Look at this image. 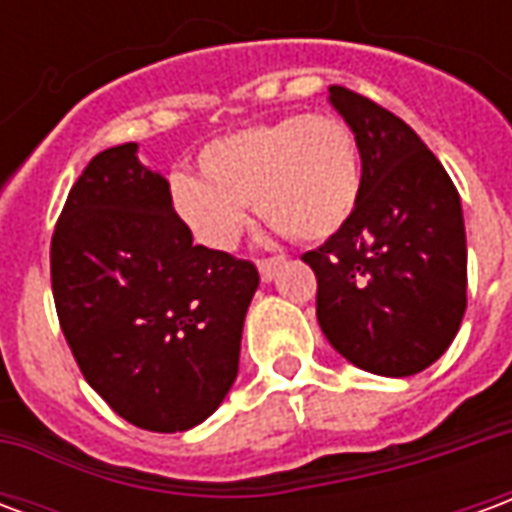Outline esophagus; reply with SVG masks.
<instances>
[{
  "label": "esophagus",
  "instance_id": "obj_1",
  "mask_svg": "<svg viewBox=\"0 0 512 512\" xmlns=\"http://www.w3.org/2000/svg\"><path fill=\"white\" fill-rule=\"evenodd\" d=\"M285 263V257H268V260H257V271H260V277L263 282H271L274 274H277V268Z\"/></svg>",
  "mask_w": 512,
  "mask_h": 512
}]
</instances>
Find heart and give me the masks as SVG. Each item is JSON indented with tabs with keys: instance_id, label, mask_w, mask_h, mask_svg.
<instances>
[{
	"instance_id": "obj_1",
	"label": "heart",
	"mask_w": 512,
	"mask_h": 512,
	"mask_svg": "<svg viewBox=\"0 0 512 512\" xmlns=\"http://www.w3.org/2000/svg\"><path fill=\"white\" fill-rule=\"evenodd\" d=\"M200 178L169 180V205L194 241L233 252L249 208L296 241H326L354 219L362 156L354 131L334 115H285L238 128L202 147Z\"/></svg>"
}]
</instances>
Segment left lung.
<instances>
[{"instance_id":"obj_1","label":"left lung","mask_w":512,"mask_h":512,"mask_svg":"<svg viewBox=\"0 0 512 512\" xmlns=\"http://www.w3.org/2000/svg\"><path fill=\"white\" fill-rule=\"evenodd\" d=\"M329 104L356 136L362 200L340 233L301 257L318 279V323L351 365L414 376L450 348L466 312L461 197L400 117L337 84Z\"/></svg>"}]
</instances>
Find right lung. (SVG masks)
Returning a JSON list of instances; mask_svg holds the SVG:
<instances>
[{"label": "right lung", "mask_w": 512, "mask_h": 512, "mask_svg": "<svg viewBox=\"0 0 512 512\" xmlns=\"http://www.w3.org/2000/svg\"><path fill=\"white\" fill-rule=\"evenodd\" d=\"M136 150L109 147L73 183L51 238V290L87 384L136 428L178 433L230 392L260 277L194 244L167 178Z\"/></svg>", "instance_id": "1"}]
</instances>
